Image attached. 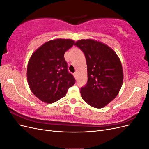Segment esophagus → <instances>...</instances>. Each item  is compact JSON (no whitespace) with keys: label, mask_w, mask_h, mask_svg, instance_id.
<instances>
[{"label":"esophagus","mask_w":149,"mask_h":149,"mask_svg":"<svg viewBox=\"0 0 149 149\" xmlns=\"http://www.w3.org/2000/svg\"><path fill=\"white\" fill-rule=\"evenodd\" d=\"M73 75H74V77H76V73H73Z\"/></svg>","instance_id":"1"}]
</instances>
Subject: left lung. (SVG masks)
<instances>
[{
  "label": "left lung",
  "mask_w": 149,
  "mask_h": 149,
  "mask_svg": "<svg viewBox=\"0 0 149 149\" xmlns=\"http://www.w3.org/2000/svg\"><path fill=\"white\" fill-rule=\"evenodd\" d=\"M87 64L88 82L81 88L83 100L89 106L102 108L118 95L123 83V70L116 53L107 45L91 39L76 42Z\"/></svg>",
  "instance_id": "left-lung-1"
}]
</instances>
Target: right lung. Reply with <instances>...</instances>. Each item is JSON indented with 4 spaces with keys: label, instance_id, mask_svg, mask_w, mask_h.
<instances>
[{
    "label": "right lung",
    "instance_id": "1",
    "mask_svg": "<svg viewBox=\"0 0 149 149\" xmlns=\"http://www.w3.org/2000/svg\"><path fill=\"white\" fill-rule=\"evenodd\" d=\"M74 44L70 39H55L43 44L31 55L26 76L31 92L39 100L53 103L65 96L75 83L68 71L64 54Z\"/></svg>",
    "mask_w": 149,
    "mask_h": 149
}]
</instances>
